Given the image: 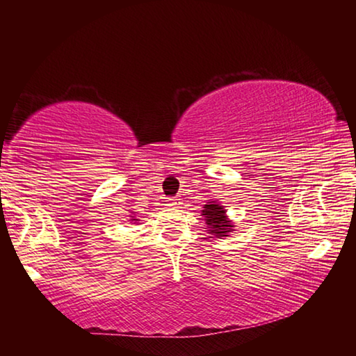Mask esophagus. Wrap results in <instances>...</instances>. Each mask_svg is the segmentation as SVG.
Masks as SVG:
<instances>
[{
    "label": "esophagus",
    "instance_id": "1",
    "mask_svg": "<svg viewBox=\"0 0 356 356\" xmlns=\"http://www.w3.org/2000/svg\"><path fill=\"white\" fill-rule=\"evenodd\" d=\"M180 204H182V202H180L179 197H170V200H168V206L176 207V206H180Z\"/></svg>",
    "mask_w": 356,
    "mask_h": 356
}]
</instances>
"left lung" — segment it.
<instances>
[{
  "label": "left lung",
  "mask_w": 356,
  "mask_h": 356,
  "mask_svg": "<svg viewBox=\"0 0 356 356\" xmlns=\"http://www.w3.org/2000/svg\"><path fill=\"white\" fill-rule=\"evenodd\" d=\"M226 212L222 210L220 204L209 202L202 210L204 220H206V225L209 226V234H213L215 237H226V234L231 231L232 225L226 218Z\"/></svg>",
  "instance_id": "obj_1"
}]
</instances>
